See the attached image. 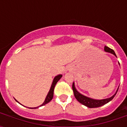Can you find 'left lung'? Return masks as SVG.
<instances>
[{
  "label": "left lung",
  "instance_id": "obj_1",
  "mask_svg": "<svg viewBox=\"0 0 127 127\" xmlns=\"http://www.w3.org/2000/svg\"><path fill=\"white\" fill-rule=\"evenodd\" d=\"M104 50L105 51L108 52V53H111L113 54L115 56H116V54H115L114 51L113 49H110L109 47H108L105 46ZM118 89H117L116 93H115L112 97H109V98L104 99H100V100H97V99H94L85 96V95H83L81 94H80V93L76 90V89L75 88L74 84H72V90H73L74 95L76 99L80 103L83 104L85 106L88 107L89 108L99 107L102 106L103 105L106 104V103H107L108 102H109V101H110L111 100H112L113 99V97L115 96V95H116L117 92V91H118Z\"/></svg>",
  "mask_w": 127,
  "mask_h": 127
}]
</instances>
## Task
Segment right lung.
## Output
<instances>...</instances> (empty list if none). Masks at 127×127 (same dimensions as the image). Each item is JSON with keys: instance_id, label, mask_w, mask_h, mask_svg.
<instances>
[{"instance_id": "right-lung-1", "label": "right lung", "mask_w": 127, "mask_h": 127, "mask_svg": "<svg viewBox=\"0 0 127 127\" xmlns=\"http://www.w3.org/2000/svg\"><path fill=\"white\" fill-rule=\"evenodd\" d=\"M61 77H62L61 74H59V75L55 76V78H54L53 82V83H52L51 87V89H50L49 92V93H48L47 95V97H46L45 100V101L43 103L42 105H41L40 106H43V105L47 104V103H48L50 102V101H51V99H53V92H54V88H55V86L56 84L57 83V82L61 79ZM36 108H37V107H33V108H32V109H36Z\"/></svg>"}]
</instances>
